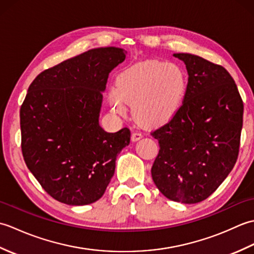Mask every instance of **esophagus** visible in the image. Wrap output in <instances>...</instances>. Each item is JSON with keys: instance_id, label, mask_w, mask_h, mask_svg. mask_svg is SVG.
Segmentation results:
<instances>
[{"instance_id": "esophagus-1", "label": "esophagus", "mask_w": 254, "mask_h": 254, "mask_svg": "<svg viewBox=\"0 0 254 254\" xmlns=\"http://www.w3.org/2000/svg\"><path fill=\"white\" fill-rule=\"evenodd\" d=\"M142 136H143L142 133H139V132H133V133H132V136H131L132 142L138 141V139L142 138Z\"/></svg>"}]
</instances>
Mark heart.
Instances as JSON below:
<instances>
[{
    "instance_id": "obj_1",
    "label": "heart",
    "mask_w": 254,
    "mask_h": 254,
    "mask_svg": "<svg viewBox=\"0 0 254 254\" xmlns=\"http://www.w3.org/2000/svg\"><path fill=\"white\" fill-rule=\"evenodd\" d=\"M187 89V75L179 65L145 61L119 74L117 87L108 91V101L119 115L127 112V104L131 105L133 117L141 126L156 127L176 116Z\"/></svg>"
}]
</instances>
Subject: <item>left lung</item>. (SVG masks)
Returning a JSON list of instances; mask_svg holds the SVG:
<instances>
[{
	"label": "left lung",
	"mask_w": 254,
	"mask_h": 254,
	"mask_svg": "<svg viewBox=\"0 0 254 254\" xmlns=\"http://www.w3.org/2000/svg\"><path fill=\"white\" fill-rule=\"evenodd\" d=\"M189 74L179 111L152 132L159 152L156 187L175 202L194 204L216 191L238 158L244 102L227 69L190 53H175Z\"/></svg>",
	"instance_id": "8db88e82"
}]
</instances>
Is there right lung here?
I'll use <instances>...</instances> for the list:
<instances>
[{
  "label": "right lung",
  "mask_w": 254,
  "mask_h": 254,
  "mask_svg": "<svg viewBox=\"0 0 254 254\" xmlns=\"http://www.w3.org/2000/svg\"><path fill=\"white\" fill-rule=\"evenodd\" d=\"M127 51H86L41 72L20 107L21 152L45 191L68 205L99 199L115 175L116 159L130 144L127 127L108 133L99 126L102 91Z\"/></svg>",
  "instance_id": "add662e5"
}]
</instances>
